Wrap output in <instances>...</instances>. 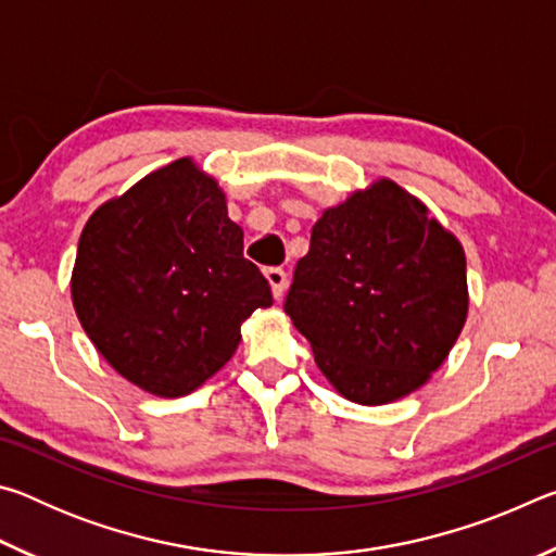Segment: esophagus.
Segmentation results:
<instances>
[{
    "label": "esophagus",
    "mask_w": 556,
    "mask_h": 556,
    "mask_svg": "<svg viewBox=\"0 0 556 556\" xmlns=\"http://www.w3.org/2000/svg\"><path fill=\"white\" fill-rule=\"evenodd\" d=\"M265 277H267V281H269V287H271V294H275V299H281L285 296V291H287V271L281 269V267H269L267 271H265Z\"/></svg>",
    "instance_id": "1"
}]
</instances>
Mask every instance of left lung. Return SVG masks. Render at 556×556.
<instances>
[{
	"label": "left lung",
	"instance_id": "left-lung-1",
	"mask_svg": "<svg viewBox=\"0 0 556 556\" xmlns=\"http://www.w3.org/2000/svg\"><path fill=\"white\" fill-rule=\"evenodd\" d=\"M285 312L345 400L394 402L429 380L466 324L464 248L380 178L316 220Z\"/></svg>",
	"mask_w": 556,
	"mask_h": 556
}]
</instances>
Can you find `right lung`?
I'll return each mask as SVG.
<instances>
[{
	"mask_svg": "<svg viewBox=\"0 0 556 556\" xmlns=\"http://www.w3.org/2000/svg\"><path fill=\"white\" fill-rule=\"evenodd\" d=\"M71 294L100 355L156 397L201 388L238 351L244 318L271 306L269 281L242 257L225 193L191 159L156 168L90 215Z\"/></svg>",
	"mask_w": 556,
	"mask_h": 556,
	"instance_id": "right-lung-1",
	"label": "right lung"
}]
</instances>
